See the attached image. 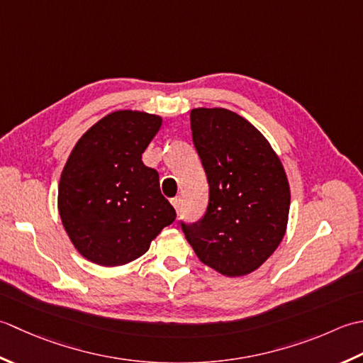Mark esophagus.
Here are the masks:
<instances>
[{"instance_id": "esophagus-1", "label": "esophagus", "mask_w": 363, "mask_h": 363, "mask_svg": "<svg viewBox=\"0 0 363 363\" xmlns=\"http://www.w3.org/2000/svg\"><path fill=\"white\" fill-rule=\"evenodd\" d=\"M171 203L174 205L175 211L180 213V210H182V199L180 197H174V199H171Z\"/></svg>"}]
</instances>
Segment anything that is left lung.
<instances>
[{
  "instance_id": "8db88e82",
  "label": "left lung",
  "mask_w": 363,
  "mask_h": 363,
  "mask_svg": "<svg viewBox=\"0 0 363 363\" xmlns=\"http://www.w3.org/2000/svg\"><path fill=\"white\" fill-rule=\"evenodd\" d=\"M192 143L208 182L197 223L180 220L199 260L228 277L262 266L285 235L290 186L282 162L252 123L224 108L191 111Z\"/></svg>"
}]
</instances>
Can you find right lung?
I'll use <instances>...</instances> for the list:
<instances>
[{
  "label": "right lung",
  "mask_w": 363,
  "mask_h": 363,
  "mask_svg": "<svg viewBox=\"0 0 363 363\" xmlns=\"http://www.w3.org/2000/svg\"><path fill=\"white\" fill-rule=\"evenodd\" d=\"M161 122L155 114L116 111L73 147L59 182L57 206L73 246L89 262L121 266L136 260L175 220L158 172L143 162Z\"/></svg>",
  "instance_id": "add662e5"
}]
</instances>
